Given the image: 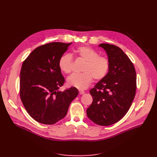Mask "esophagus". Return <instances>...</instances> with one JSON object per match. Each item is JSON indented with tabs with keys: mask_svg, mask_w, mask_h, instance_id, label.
<instances>
[{
	"mask_svg": "<svg viewBox=\"0 0 157 157\" xmlns=\"http://www.w3.org/2000/svg\"><path fill=\"white\" fill-rule=\"evenodd\" d=\"M79 94L80 95H82V94H85V91L83 90H79Z\"/></svg>",
	"mask_w": 157,
	"mask_h": 157,
	"instance_id": "1",
	"label": "esophagus"
}]
</instances>
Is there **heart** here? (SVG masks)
I'll list each match as a JSON object with an SVG mask.
<instances>
[{"instance_id":"1","label":"heart","mask_w":157,"mask_h":157,"mask_svg":"<svg viewBox=\"0 0 157 157\" xmlns=\"http://www.w3.org/2000/svg\"><path fill=\"white\" fill-rule=\"evenodd\" d=\"M74 56L84 65L80 74H73L69 77L67 83L69 86L79 90L87 88L92 82L93 78L96 81L104 79L107 75L110 63L109 60L103 56H99L98 53L88 46H81L73 51ZM59 67L60 71L66 74L71 73L73 68V60L69 54L60 57L59 60Z\"/></svg>"}]
</instances>
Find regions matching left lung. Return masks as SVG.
Returning a JSON list of instances; mask_svg holds the SVG:
<instances>
[{
    "label": "left lung",
    "instance_id": "1",
    "mask_svg": "<svg viewBox=\"0 0 157 157\" xmlns=\"http://www.w3.org/2000/svg\"><path fill=\"white\" fill-rule=\"evenodd\" d=\"M110 63L106 77L90 90L93 101L86 110L91 121L109 126L120 120L129 111L136 90V71L132 62L115 45L101 44Z\"/></svg>",
    "mask_w": 157,
    "mask_h": 157
}]
</instances>
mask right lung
Segmentation results:
<instances>
[{"instance_id": "1", "label": "right lung", "mask_w": 157, "mask_h": 157, "mask_svg": "<svg viewBox=\"0 0 157 157\" xmlns=\"http://www.w3.org/2000/svg\"><path fill=\"white\" fill-rule=\"evenodd\" d=\"M72 43L51 42L34 49L23 62L20 97L29 115L36 121L53 124L63 118L78 90L71 87L59 91L65 78L59 60Z\"/></svg>"}]
</instances>
